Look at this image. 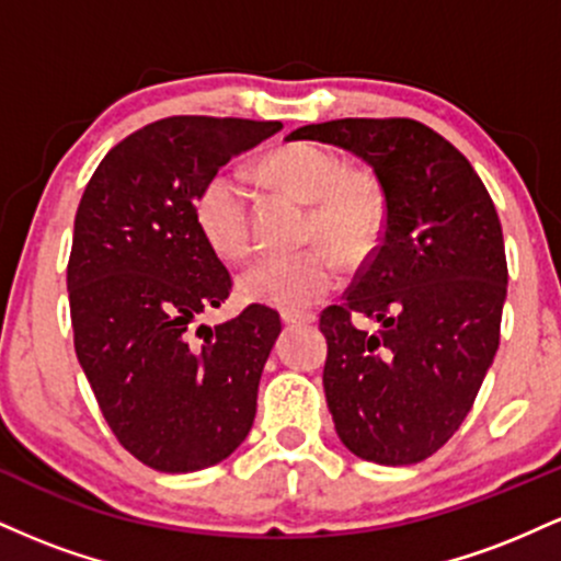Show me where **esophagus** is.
I'll return each instance as SVG.
<instances>
[{
    "label": "esophagus",
    "mask_w": 561,
    "mask_h": 561,
    "mask_svg": "<svg viewBox=\"0 0 561 561\" xmlns=\"http://www.w3.org/2000/svg\"><path fill=\"white\" fill-rule=\"evenodd\" d=\"M282 321H285L287 327H300V324H313V317H311V313L282 311Z\"/></svg>",
    "instance_id": "34e87169"
}]
</instances>
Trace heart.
Returning a JSON list of instances; mask_svg holds the SVG:
<instances>
[{
    "label": "heart",
    "mask_w": 561,
    "mask_h": 561,
    "mask_svg": "<svg viewBox=\"0 0 561 561\" xmlns=\"http://www.w3.org/2000/svg\"><path fill=\"white\" fill-rule=\"evenodd\" d=\"M274 190L313 205L311 240H324L345 261H358L375 248L385 221V197L375 179L345 171L343 158L313 141H289L266 152L255 165ZM195 224L210 253L240 261L250 250V205L242 184L218 171L195 199ZM337 261L327 250L298 255H261L237 279L248 302L302 313L337 285Z\"/></svg>",
    "instance_id": "obj_1"
}]
</instances>
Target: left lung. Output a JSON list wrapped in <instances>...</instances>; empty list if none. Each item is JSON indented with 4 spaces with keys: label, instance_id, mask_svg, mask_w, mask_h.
<instances>
[{
    "label": "left lung",
    "instance_id": "1",
    "mask_svg": "<svg viewBox=\"0 0 561 561\" xmlns=\"http://www.w3.org/2000/svg\"><path fill=\"white\" fill-rule=\"evenodd\" d=\"M362 158L385 195V234L343 306L321 313L324 396L343 446L385 467L446 446L499 351L506 253L499 214L469 160L411 118L295 128ZM353 316L377 318V335Z\"/></svg>",
    "mask_w": 561,
    "mask_h": 561
}]
</instances>
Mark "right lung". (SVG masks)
Here are the masks:
<instances>
[{
    "label": "right lung",
    "instance_id": "right-lung-1",
    "mask_svg": "<svg viewBox=\"0 0 561 561\" xmlns=\"http://www.w3.org/2000/svg\"><path fill=\"white\" fill-rule=\"evenodd\" d=\"M279 121L173 115L113 147L76 210L68 261L76 356L102 416L141 465L197 472L240 448L279 313L248 306L195 321L229 298L231 276L195 224L214 173Z\"/></svg>",
    "mask_w": 561,
    "mask_h": 561
}]
</instances>
